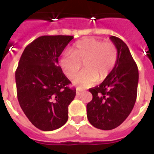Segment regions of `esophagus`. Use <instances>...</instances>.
I'll return each mask as SVG.
<instances>
[{"mask_svg":"<svg viewBox=\"0 0 154 154\" xmlns=\"http://www.w3.org/2000/svg\"><path fill=\"white\" fill-rule=\"evenodd\" d=\"M82 93V91H80V90H79V89H77V91H76V94H77L78 96H80V95H81Z\"/></svg>","mask_w":154,"mask_h":154,"instance_id":"esophagus-1","label":"esophagus"}]
</instances>
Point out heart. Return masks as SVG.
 Instances as JSON below:
<instances>
[{
  "label": "heart",
  "mask_w": 154,
  "mask_h": 154,
  "mask_svg": "<svg viewBox=\"0 0 154 154\" xmlns=\"http://www.w3.org/2000/svg\"><path fill=\"white\" fill-rule=\"evenodd\" d=\"M118 60V49L112 42H104L94 38L77 42L72 51H66L60 60L63 72L72 79L78 74L83 63L84 71L73 83L80 88H88L97 80L103 81L109 75Z\"/></svg>",
  "instance_id": "b5f03b06"
}]
</instances>
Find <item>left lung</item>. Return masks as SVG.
Listing matches in <instances>:
<instances>
[{"instance_id": "left-lung-1", "label": "left lung", "mask_w": 154, "mask_h": 154, "mask_svg": "<svg viewBox=\"0 0 154 154\" xmlns=\"http://www.w3.org/2000/svg\"><path fill=\"white\" fill-rule=\"evenodd\" d=\"M110 39L118 49V60L109 75L89 89L92 101L86 106L87 118L96 128L115 129L128 117L136 103L139 72L127 45L120 38Z\"/></svg>"}]
</instances>
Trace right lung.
Returning a JSON list of instances; mask_svg holds the SVG:
<instances>
[{"instance_id":"right-lung-1","label":"right lung","mask_w":154,"mask_h":154,"mask_svg":"<svg viewBox=\"0 0 154 154\" xmlns=\"http://www.w3.org/2000/svg\"><path fill=\"white\" fill-rule=\"evenodd\" d=\"M73 36L44 35L23 51L15 72L20 106L35 127L43 131L60 128L68 120V108L75 89L58 66V57Z\"/></svg>"}]
</instances>
